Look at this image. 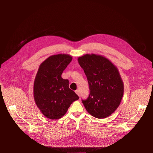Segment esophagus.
Instances as JSON below:
<instances>
[{
  "label": "esophagus",
  "instance_id": "34e87169",
  "mask_svg": "<svg viewBox=\"0 0 153 153\" xmlns=\"http://www.w3.org/2000/svg\"><path fill=\"white\" fill-rule=\"evenodd\" d=\"M75 92H76V94L79 97L80 96V93H79V90H76V91H75Z\"/></svg>",
  "mask_w": 153,
  "mask_h": 153
}]
</instances>
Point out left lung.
Here are the masks:
<instances>
[{
    "label": "left lung",
    "instance_id": "1",
    "mask_svg": "<svg viewBox=\"0 0 153 153\" xmlns=\"http://www.w3.org/2000/svg\"><path fill=\"white\" fill-rule=\"evenodd\" d=\"M78 62L87 76L90 94L82 100L88 113L102 119L113 114L124 95V83L117 67L103 56L85 54Z\"/></svg>",
    "mask_w": 153,
    "mask_h": 153
}]
</instances>
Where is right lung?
Listing matches in <instances>:
<instances>
[{"instance_id": "right-lung-1", "label": "right lung", "mask_w": 153, "mask_h": 153, "mask_svg": "<svg viewBox=\"0 0 153 153\" xmlns=\"http://www.w3.org/2000/svg\"><path fill=\"white\" fill-rule=\"evenodd\" d=\"M73 58L68 54L49 56L39 66L34 82V98L40 112L50 119H58L79 97L62 77Z\"/></svg>"}]
</instances>
